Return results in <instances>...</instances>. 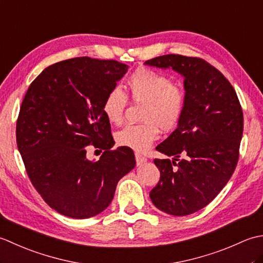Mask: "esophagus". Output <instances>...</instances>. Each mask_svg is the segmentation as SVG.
<instances>
[{
    "label": "esophagus",
    "mask_w": 263,
    "mask_h": 263,
    "mask_svg": "<svg viewBox=\"0 0 263 263\" xmlns=\"http://www.w3.org/2000/svg\"><path fill=\"white\" fill-rule=\"evenodd\" d=\"M136 160H137V165L140 166L142 164H144L147 161V158L144 157V156H142L141 154L139 153H136Z\"/></svg>",
    "instance_id": "34e87169"
}]
</instances>
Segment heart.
Masks as SVG:
<instances>
[{
  "mask_svg": "<svg viewBox=\"0 0 263 263\" xmlns=\"http://www.w3.org/2000/svg\"><path fill=\"white\" fill-rule=\"evenodd\" d=\"M127 91L131 99L142 104L141 124H130L116 133L120 146L144 152L159 137V127L171 131L180 123L186 104L185 90L173 83L164 73L152 69L136 70L128 78ZM127 104L125 93L111 89L103 103V113L111 124H121Z\"/></svg>",
  "mask_w": 263,
  "mask_h": 263,
  "instance_id": "1",
  "label": "heart"
}]
</instances>
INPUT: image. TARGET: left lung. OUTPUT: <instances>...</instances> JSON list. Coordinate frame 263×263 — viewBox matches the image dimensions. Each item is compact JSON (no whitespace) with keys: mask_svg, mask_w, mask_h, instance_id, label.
<instances>
[{"mask_svg":"<svg viewBox=\"0 0 263 263\" xmlns=\"http://www.w3.org/2000/svg\"><path fill=\"white\" fill-rule=\"evenodd\" d=\"M144 64L180 73L186 95L176 130L156 148L174 160H154L160 180L150 199L168 215H191L210 203L235 171L243 136L241 104L230 81L202 59L168 54Z\"/></svg>","mask_w":263,"mask_h":263,"instance_id":"8db88e82","label":"left lung"}]
</instances>
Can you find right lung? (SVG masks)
Instances as JSON below:
<instances>
[{
    "label": "right lung",
    "mask_w": 263,
    "mask_h": 263,
    "mask_svg": "<svg viewBox=\"0 0 263 263\" xmlns=\"http://www.w3.org/2000/svg\"><path fill=\"white\" fill-rule=\"evenodd\" d=\"M128 66L87 57L49 65L31 82L16 121V144L27 174L59 214L85 219L104 211L121 178L136 166L130 148L111 150L103 103ZM104 150L86 159V146Z\"/></svg>",
    "instance_id": "1"
}]
</instances>
